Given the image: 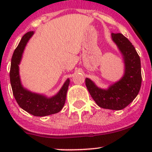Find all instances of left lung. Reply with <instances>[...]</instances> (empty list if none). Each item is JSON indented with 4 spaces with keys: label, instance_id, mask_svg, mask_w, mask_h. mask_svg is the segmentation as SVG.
Returning a JSON list of instances; mask_svg holds the SVG:
<instances>
[{
    "label": "left lung",
    "instance_id": "8db88e82",
    "mask_svg": "<svg viewBox=\"0 0 152 152\" xmlns=\"http://www.w3.org/2000/svg\"><path fill=\"white\" fill-rule=\"evenodd\" d=\"M112 39L124 56V76L107 90L98 87L88 78L85 79V84L98 106L104 109L120 110L132 102L140 91L142 82L141 66L140 56L126 37L121 33H112Z\"/></svg>",
    "mask_w": 152,
    "mask_h": 152
}]
</instances>
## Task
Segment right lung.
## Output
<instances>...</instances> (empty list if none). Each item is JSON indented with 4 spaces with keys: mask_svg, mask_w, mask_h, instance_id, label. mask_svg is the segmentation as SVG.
I'll return each mask as SVG.
<instances>
[{
    "mask_svg": "<svg viewBox=\"0 0 152 152\" xmlns=\"http://www.w3.org/2000/svg\"><path fill=\"white\" fill-rule=\"evenodd\" d=\"M33 34L34 31H28L24 34L14 51L11 61L10 82L13 95L18 105L33 115L42 117L57 113L62 110L65 103L70 80L67 79L59 93L51 98L31 93L23 87L20 79L19 65L24 48Z\"/></svg>",
    "mask_w": 152,
    "mask_h": 152,
    "instance_id": "1",
    "label": "right lung"
}]
</instances>
